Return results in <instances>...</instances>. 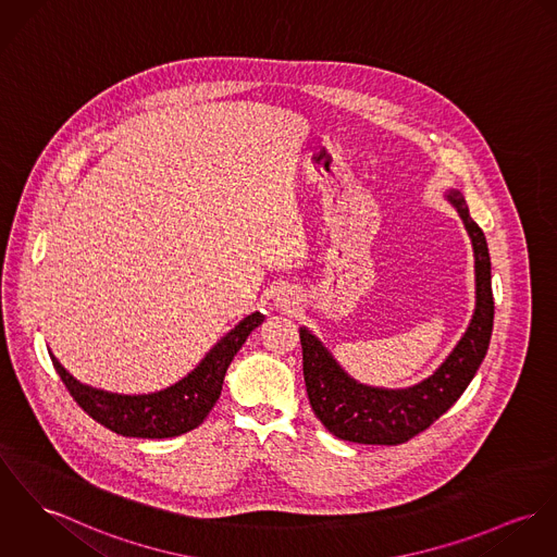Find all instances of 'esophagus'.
<instances>
[{
  "label": "esophagus",
  "instance_id": "34e87169",
  "mask_svg": "<svg viewBox=\"0 0 557 557\" xmlns=\"http://www.w3.org/2000/svg\"><path fill=\"white\" fill-rule=\"evenodd\" d=\"M274 306H276L278 310L292 312V310L298 306V298H296V294H294L289 287H278L276 294H274Z\"/></svg>",
  "mask_w": 557,
  "mask_h": 557
}]
</instances>
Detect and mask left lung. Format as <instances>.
Instances as JSON below:
<instances>
[{
	"label": "left lung",
	"instance_id": "1",
	"mask_svg": "<svg viewBox=\"0 0 557 557\" xmlns=\"http://www.w3.org/2000/svg\"><path fill=\"white\" fill-rule=\"evenodd\" d=\"M445 198L456 208L470 236L474 255V312L454 351L428 379L403 389L359 383L308 327H300L308 400L317 419L341 441L403 445L456 405L485 359L494 327L490 249L461 191L447 189Z\"/></svg>",
	"mask_w": 557,
	"mask_h": 557
}]
</instances>
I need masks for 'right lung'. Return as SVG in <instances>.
Returning <instances> with one entry per match:
<instances>
[{"mask_svg": "<svg viewBox=\"0 0 557 557\" xmlns=\"http://www.w3.org/2000/svg\"><path fill=\"white\" fill-rule=\"evenodd\" d=\"M265 317L247 314L234 325L202 361L174 385L151 394H114L74 379L51 354L52 366L78 406L103 428L134 438H174L198 428L216 405L225 372L245 341Z\"/></svg>", "mask_w": 557, "mask_h": 557, "instance_id": "1", "label": "right lung"}]
</instances>
